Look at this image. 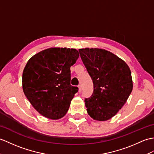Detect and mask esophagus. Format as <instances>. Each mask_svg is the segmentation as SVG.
I'll use <instances>...</instances> for the list:
<instances>
[{
  "label": "esophagus",
  "mask_w": 154,
  "mask_h": 154,
  "mask_svg": "<svg viewBox=\"0 0 154 154\" xmlns=\"http://www.w3.org/2000/svg\"><path fill=\"white\" fill-rule=\"evenodd\" d=\"M78 88H79V92H81L82 91V87H81V85H79L78 86Z\"/></svg>",
  "instance_id": "obj_1"
}]
</instances>
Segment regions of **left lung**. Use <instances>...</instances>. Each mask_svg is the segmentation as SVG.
I'll list each match as a JSON object with an SVG mask.
<instances>
[{"instance_id": "obj_1", "label": "left lung", "mask_w": 154, "mask_h": 154, "mask_svg": "<svg viewBox=\"0 0 154 154\" xmlns=\"http://www.w3.org/2000/svg\"><path fill=\"white\" fill-rule=\"evenodd\" d=\"M82 61L93 81L94 91L85 100L87 113L96 121H108L126 103L133 88L129 67L104 49L79 50Z\"/></svg>"}]
</instances>
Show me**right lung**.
Segmentation results:
<instances>
[{
  "label": "right lung",
  "mask_w": 154,
  "mask_h": 154,
  "mask_svg": "<svg viewBox=\"0 0 154 154\" xmlns=\"http://www.w3.org/2000/svg\"><path fill=\"white\" fill-rule=\"evenodd\" d=\"M79 56L75 48L52 47L28 60L22 75V88L37 112L48 119L65 116L78 88L70 84V67Z\"/></svg>",
  "instance_id": "1"
}]
</instances>
